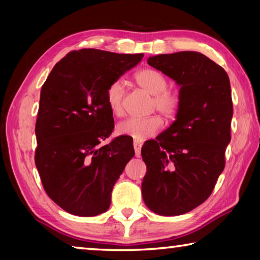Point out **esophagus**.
Returning a JSON list of instances; mask_svg holds the SVG:
<instances>
[{"mask_svg":"<svg viewBox=\"0 0 260 260\" xmlns=\"http://www.w3.org/2000/svg\"><path fill=\"white\" fill-rule=\"evenodd\" d=\"M142 142H140V141H134L133 142V146H134V150H135V156L139 157L141 155V148H142Z\"/></svg>","mask_w":260,"mask_h":260,"instance_id":"obj_1","label":"esophagus"}]
</instances>
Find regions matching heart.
I'll return each instance as SVG.
<instances>
[{"label": "heart", "mask_w": 260, "mask_h": 260, "mask_svg": "<svg viewBox=\"0 0 260 260\" xmlns=\"http://www.w3.org/2000/svg\"><path fill=\"white\" fill-rule=\"evenodd\" d=\"M134 79L138 85L153 95L151 107L157 109L167 118H172L179 112L181 107V98L178 90L169 89L167 78L155 69H143L136 72ZM125 88L121 80H114L107 89V103L112 114L121 117L124 114ZM164 126V121L158 114L146 118H129L118 125V132L129 135L135 140H146L155 135Z\"/></svg>", "instance_id": "1"}]
</instances>
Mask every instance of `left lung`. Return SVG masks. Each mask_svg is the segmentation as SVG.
<instances>
[{"label":"left lung","mask_w":260,"mask_h":260,"mask_svg":"<svg viewBox=\"0 0 260 260\" xmlns=\"http://www.w3.org/2000/svg\"><path fill=\"white\" fill-rule=\"evenodd\" d=\"M148 64L181 86V107L169 128L143 144L142 196L152 212L180 215L209 199L225 169L233 117L230 78L196 51L149 57Z\"/></svg>","instance_id":"1"}]
</instances>
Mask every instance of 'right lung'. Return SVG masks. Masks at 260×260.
<instances>
[{"mask_svg":"<svg viewBox=\"0 0 260 260\" xmlns=\"http://www.w3.org/2000/svg\"><path fill=\"white\" fill-rule=\"evenodd\" d=\"M143 54L73 50L43 83L35 124V165L47 195L67 212H105L111 191L134 156L133 140L121 135L101 147L114 128L107 89L138 65Z\"/></svg>","mask_w":260,"mask_h":260,"instance_id":"1","label":"right lung"}]
</instances>
